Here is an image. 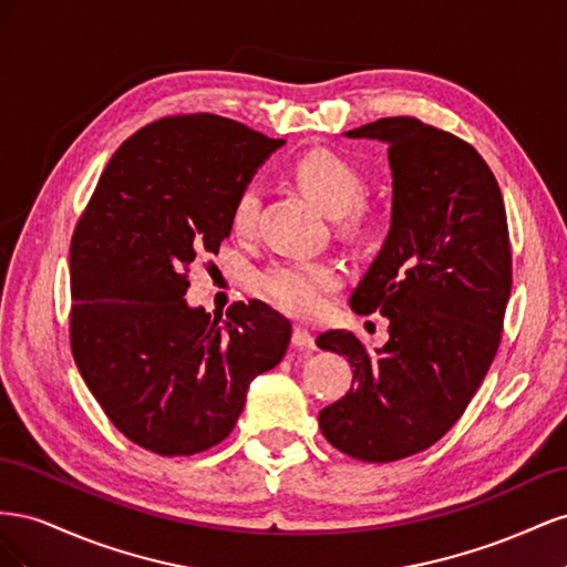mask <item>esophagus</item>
<instances>
[{"instance_id": "34e87169", "label": "esophagus", "mask_w": 567, "mask_h": 567, "mask_svg": "<svg viewBox=\"0 0 567 567\" xmlns=\"http://www.w3.org/2000/svg\"><path fill=\"white\" fill-rule=\"evenodd\" d=\"M290 342H293L298 350H307V352L317 348L315 346V336L307 333L305 329H300V326H296V329H293V338H290Z\"/></svg>"}]
</instances>
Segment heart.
<instances>
[{"instance_id": "heart-1", "label": "heart", "mask_w": 567, "mask_h": 567, "mask_svg": "<svg viewBox=\"0 0 567 567\" xmlns=\"http://www.w3.org/2000/svg\"><path fill=\"white\" fill-rule=\"evenodd\" d=\"M293 179L321 210L342 215L340 225L354 229L364 221L367 208L359 205L364 179L362 173L340 153L312 148L293 163ZM260 210V192L252 184L244 186L231 200L229 225L238 236L255 229ZM342 284V271L333 262H271L255 274V290L271 307L290 317H315L323 310L326 296Z\"/></svg>"}]
</instances>
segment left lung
Masks as SVG:
<instances>
[{"label": "left lung", "instance_id": "8db88e82", "mask_svg": "<svg viewBox=\"0 0 567 567\" xmlns=\"http://www.w3.org/2000/svg\"><path fill=\"white\" fill-rule=\"evenodd\" d=\"M346 136L388 144L390 234L350 305L388 317L390 338L375 352L352 331L317 338L354 367L319 427L338 452L388 463L435 444L487 375L513 284L511 238L499 184L468 142L411 115Z\"/></svg>", "mask_w": 567, "mask_h": 567}]
</instances>
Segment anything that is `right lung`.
Listing matches in <instances>:
<instances>
[{"instance_id": "obj_1", "label": "right lung", "mask_w": 567, "mask_h": 567, "mask_svg": "<svg viewBox=\"0 0 567 567\" xmlns=\"http://www.w3.org/2000/svg\"><path fill=\"white\" fill-rule=\"evenodd\" d=\"M284 140L213 113L167 115L120 144L71 238V350L130 442L192 456L225 440L290 323L260 300L188 307V269L217 255L234 196Z\"/></svg>"}]
</instances>
